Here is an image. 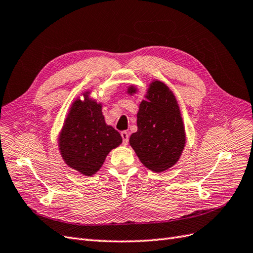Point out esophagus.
Instances as JSON below:
<instances>
[{
	"label": "esophagus",
	"instance_id": "esophagus-1",
	"mask_svg": "<svg viewBox=\"0 0 253 253\" xmlns=\"http://www.w3.org/2000/svg\"><path fill=\"white\" fill-rule=\"evenodd\" d=\"M128 136H130V135H128V133L126 131H122L121 132L122 141H123V144H125V145H126L128 143Z\"/></svg>",
	"mask_w": 253,
	"mask_h": 253
}]
</instances>
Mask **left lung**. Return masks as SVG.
I'll return each mask as SVG.
<instances>
[{
	"label": "left lung",
	"mask_w": 253,
	"mask_h": 253,
	"mask_svg": "<svg viewBox=\"0 0 253 253\" xmlns=\"http://www.w3.org/2000/svg\"><path fill=\"white\" fill-rule=\"evenodd\" d=\"M134 92L135 88L128 89V93ZM146 97L139 105L137 132L131 135L130 145L147 169L161 173L178 161L186 134L179 107L168 85L156 80Z\"/></svg>",
	"instance_id": "obj_1"
}]
</instances>
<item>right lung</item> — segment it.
Returning <instances> with one entry per match:
<instances>
[{
  "mask_svg": "<svg viewBox=\"0 0 253 253\" xmlns=\"http://www.w3.org/2000/svg\"><path fill=\"white\" fill-rule=\"evenodd\" d=\"M121 141L119 132L105 123L101 104L76 100L60 134L59 146L67 165L91 176L101 169L108 152Z\"/></svg>",
  "mask_w": 253,
  "mask_h": 253,
  "instance_id": "right-lung-1",
  "label": "right lung"
}]
</instances>
